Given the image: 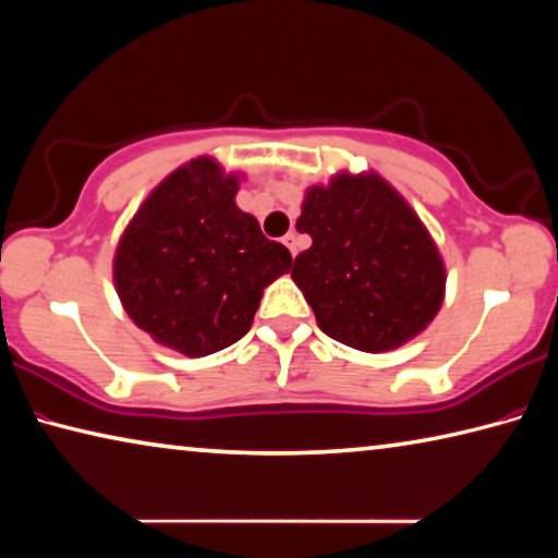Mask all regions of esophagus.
Instances as JSON below:
<instances>
[{
    "label": "esophagus",
    "instance_id": "esophagus-1",
    "mask_svg": "<svg viewBox=\"0 0 558 558\" xmlns=\"http://www.w3.org/2000/svg\"><path fill=\"white\" fill-rule=\"evenodd\" d=\"M282 243L288 245L290 253H292V258H295L298 256V233L295 231H288L286 235H282Z\"/></svg>",
    "mask_w": 558,
    "mask_h": 558
}]
</instances>
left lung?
I'll use <instances>...</instances> for the list:
<instances>
[{
  "mask_svg": "<svg viewBox=\"0 0 558 558\" xmlns=\"http://www.w3.org/2000/svg\"><path fill=\"white\" fill-rule=\"evenodd\" d=\"M298 231L313 245L290 276L327 337L386 352L436 317L446 288L436 243L384 179L339 174L327 189L313 186Z\"/></svg>",
  "mask_w": 558,
  "mask_h": 558,
  "instance_id": "8db88e82",
  "label": "left lung"
}]
</instances>
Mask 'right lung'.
<instances>
[{"instance_id": "1", "label": "right lung", "mask_w": 558, "mask_h": 558, "mask_svg": "<svg viewBox=\"0 0 558 558\" xmlns=\"http://www.w3.org/2000/svg\"><path fill=\"white\" fill-rule=\"evenodd\" d=\"M235 189L211 159H194L149 194L118 245L116 286L128 315L186 356L239 342L263 288L290 270V251L235 206Z\"/></svg>"}]
</instances>
